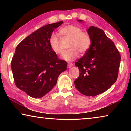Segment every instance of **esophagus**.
Returning <instances> with one entry per match:
<instances>
[{
	"label": "esophagus",
	"mask_w": 131,
	"mask_h": 131,
	"mask_svg": "<svg viewBox=\"0 0 131 131\" xmlns=\"http://www.w3.org/2000/svg\"><path fill=\"white\" fill-rule=\"evenodd\" d=\"M72 66H73V63H68V68H71Z\"/></svg>",
	"instance_id": "1"
}]
</instances>
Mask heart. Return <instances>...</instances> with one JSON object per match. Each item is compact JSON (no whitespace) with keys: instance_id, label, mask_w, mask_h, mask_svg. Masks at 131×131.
Returning a JSON list of instances; mask_svg holds the SVG:
<instances>
[{"instance_id":"1","label":"heart","mask_w":131,"mask_h":131,"mask_svg":"<svg viewBox=\"0 0 131 131\" xmlns=\"http://www.w3.org/2000/svg\"><path fill=\"white\" fill-rule=\"evenodd\" d=\"M59 33L62 36L70 39L68 44L69 49L63 53L64 60L70 62L74 60L78 57L79 52L84 54L89 50L91 44L90 36L87 33L82 32L79 26L73 25H66L59 29ZM50 47L56 54H60L62 51L58 36L52 34L48 40Z\"/></svg>"}]
</instances>
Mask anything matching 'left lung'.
<instances>
[{
	"mask_svg": "<svg viewBox=\"0 0 131 131\" xmlns=\"http://www.w3.org/2000/svg\"><path fill=\"white\" fill-rule=\"evenodd\" d=\"M77 21L83 22L80 19ZM87 33L91 44L84 56L75 63L80 73L74 85L83 95L95 96L107 91L116 81L121 57L114 43L103 30L91 26Z\"/></svg>",
	"mask_w": 131,
	"mask_h": 131,
	"instance_id": "1",
	"label": "left lung"
}]
</instances>
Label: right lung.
<instances>
[{
  "label": "right lung",
  "instance_id": "right-lung-1",
  "mask_svg": "<svg viewBox=\"0 0 131 131\" xmlns=\"http://www.w3.org/2000/svg\"><path fill=\"white\" fill-rule=\"evenodd\" d=\"M63 21L44 25L17 46L11 63L15 85L34 98H40L56 85L67 62L58 59L48 40Z\"/></svg>",
  "mask_w": 131,
  "mask_h": 131
}]
</instances>
